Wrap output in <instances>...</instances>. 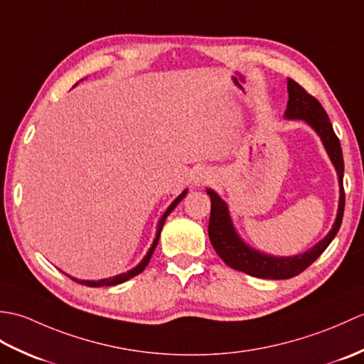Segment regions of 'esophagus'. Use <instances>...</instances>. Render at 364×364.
Masks as SVG:
<instances>
[{
  "label": "esophagus",
  "instance_id": "34e87169",
  "mask_svg": "<svg viewBox=\"0 0 364 364\" xmlns=\"http://www.w3.org/2000/svg\"><path fill=\"white\" fill-rule=\"evenodd\" d=\"M211 181H213V173L210 172V170H206V168L198 170V172L194 176V184H196V186H206V184L211 183Z\"/></svg>",
  "mask_w": 364,
  "mask_h": 364
}]
</instances>
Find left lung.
<instances>
[{"label": "left lung", "mask_w": 364, "mask_h": 364, "mask_svg": "<svg viewBox=\"0 0 364 364\" xmlns=\"http://www.w3.org/2000/svg\"><path fill=\"white\" fill-rule=\"evenodd\" d=\"M288 94L289 100L288 107L284 111V117L289 120H305L321 137V141L323 146H326L328 156L336 168L339 180V205L336 220L333 227H331L330 233L305 253L294 255V257H270V255L252 249L250 245H247L239 237L233 227V222H231L227 203L213 189L206 191L211 198V215L210 225H208V235H210V241L214 250L218 252L222 261L230 267L241 270V272L249 274L252 277L269 278V280H286V278L296 277L300 272H304L311 262L318 259L323 250L327 249L328 244L333 241L339 227H341L346 203L343 188V150L326 109H323L318 100L308 94L294 80H288Z\"/></svg>", "instance_id": "left-lung-1"}]
</instances>
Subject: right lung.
Masks as SVG:
<instances>
[{
	"instance_id": "1",
	"label": "right lung",
	"mask_w": 364,
	"mask_h": 364,
	"mask_svg": "<svg viewBox=\"0 0 364 364\" xmlns=\"http://www.w3.org/2000/svg\"><path fill=\"white\" fill-rule=\"evenodd\" d=\"M188 194V189L186 191H183L180 196H178L173 202H172V205H170L167 210H166V213L162 214V218L159 219V223H158V230H156V237H154V241H153V244H151V247L149 249V252H146V255L144 257V259L139 262V264L136 266V267H133L131 270H128V272H125V274H120V275H115V277H112V278H103V280H98V282H92V280H78V278H73V277H70L72 280H75L76 283H80V284H86V286H92V288H100V286H115V284H120V283H123V282H127V280H129V278H133V277H136V275H139L142 272V270L146 267V264H149V261H150V258H151V255H153V252H154V249H156V245H158V241H159V235H161V230H162V227H164V222H166V219H167V215L172 213L175 208H176V205L181 202V200L184 198V196Z\"/></svg>"
}]
</instances>
